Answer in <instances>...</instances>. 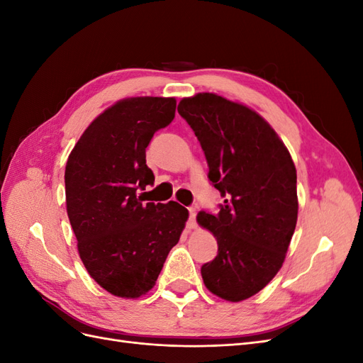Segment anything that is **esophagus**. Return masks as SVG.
<instances>
[{"mask_svg":"<svg viewBox=\"0 0 363 363\" xmlns=\"http://www.w3.org/2000/svg\"><path fill=\"white\" fill-rule=\"evenodd\" d=\"M195 218H196V211L195 207H189V221H188V228L192 230L196 227V223H195Z\"/></svg>","mask_w":363,"mask_h":363,"instance_id":"esophagus-1","label":"esophagus"}]
</instances>
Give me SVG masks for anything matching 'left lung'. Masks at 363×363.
Masks as SVG:
<instances>
[{
	"label": "left lung",
	"instance_id": "obj_1",
	"mask_svg": "<svg viewBox=\"0 0 363 363\" xmlns=\"http://www.w3.org/2000/svg\"><path fill=\"white\" fill-rule=\"evenodd\" d=\"M208 164V180L225 196L216 215L196 223L212 232L218 256L201 267L206 288L227 301L250 298L276 277L298 216L296 169L274 128L252 108L216 94L183 98Z\"/></svg>",
	"mask_w": 363,
	"mask_h": 363
}]
</instances>
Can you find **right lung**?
Listing matches in <instances>:
<instances>
[{"mask_svg": "<svg viewBox=\"0 0 363 363\" xmlns=\"http://www.w3.org/2000/svg\"><path fill=\"white\" fill-rule=\"evenodd\" d=\"M175 98H124L98 115L65 168L67 212L89 276L121 298H139L156 284L189 212L179 203H144L155 183L145 148L171 124Z\"/></svg>", "mask_w": 363, "mask_h": 363, "instance_id": "obj_1", "label": "right lung"}]
</instances>
